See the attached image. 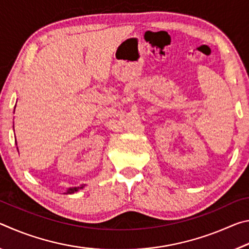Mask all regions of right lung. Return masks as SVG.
Returning <instances> with one entry per match:
<instances>
[{"label":"right lung","instance_id":"right-lung-1","mask_svg":"<svg viewBox=\"0 0 249 249\" xmlns=\"http://www.w3.org/2000/svg\"><path fill=\"white\" fill-rule=\"evenodd\" d=\"M13 128H14V126H13ZM15 142H16V140H15ZM84 187V185L82 184V185H80V187H74V188H69L68 190H67V192L66 193H69V195H71V193H74V192H77V191H79L80 189H82Z\"/></svg>","mask_w":249,"mask_h":249}]
</instances>
